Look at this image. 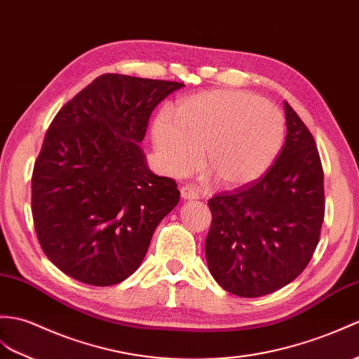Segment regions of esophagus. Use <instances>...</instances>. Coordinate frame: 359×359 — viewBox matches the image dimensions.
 <instances>
[{"label":"esophagus","mask_w":359,"mask_h":359,"mask_svg":"<svg viewBox=\"0 0 359 359\" xmlns=\"http://www.w3.org/2000/svg\"><path fill=\"white\" fill-rule=\"evenodd\" d=\"M180 196H182V198H185V200L198 198L197 191H194V188H191V187H182L180 188Z\"/></svg>","instance_id":"esophagus-1"}]
</instances>
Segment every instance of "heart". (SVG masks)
Segmentation results:
<instances>
[{
	"instance_id": "heart-1",
	"label": "heart",
	"mask_w": 359,
	"mask_h": 359,
	"mask_svg": "<svg viewBox=\"0 0 359 359\" xmlns=\"http://www.w3.org/2000/svg\"><path fill=\"white\" fill-rule=\"evenodd\" d=\"M285 139V119L273 104L238 90H214L177 104L174 119L161 113L153 140L165 168L185 174L198 165L217 185L240 188L269 170Z\"/></svg>"
}]
</instances>
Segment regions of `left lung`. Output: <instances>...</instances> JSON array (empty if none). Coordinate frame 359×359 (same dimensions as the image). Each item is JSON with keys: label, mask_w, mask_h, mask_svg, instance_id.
I'll return each mask as SVG.
<instances>
[{"label": "left lung", "mask_w": 359, "mask_h": 359, "mask_svg": "<svg viewBox=\"0 0 359 359\" xmlns=\"http://www.w3.org/2000/svg\"><path fill=\"white\" fill-rule=\"evenodd\" d=\"M286 140L278 159L254 183L210 198L205 241L210 272L228 292L263 297L294 281L318 245L324 174L318 148L285 101Z\"/></svg>", "instance_id": "8db88e82"}]
</instances>
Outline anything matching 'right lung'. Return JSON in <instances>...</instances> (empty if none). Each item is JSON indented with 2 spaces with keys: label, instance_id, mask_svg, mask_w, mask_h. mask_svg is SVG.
I'll use <instances>...</instances> for the list:
<instances>
[{
  "label": "right lung",
  "instance_id": "right-lung-1",
  "mask_svg": "<svg viewBox=\"0 0 359 359\" xmlns=\"http://www.w3.org/2000/svg\"><path fill=\"white\" fill-rule=\"evenodd\" d=\"M185 84L107 73L67 102L46 133L32 177L41 248L93 286L135 273L177 183L149 171L140 142L154 108Z\"/></svg>",
  "mask_w": 359,
  "mask_h": 359
}]
</instances>
